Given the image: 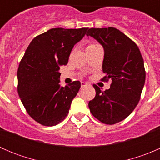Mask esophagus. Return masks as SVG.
I'll use <instances>...</instances> for the list:
<instances>
[{"label": "esophagus", "instance_id": "obj_1", "mask_svg": "<svg viewBox=\"0 0 160 160\" xmlns=\"http://www.w3.org/2000/svg\"><path fill=\"white\" fill-rule=\"evenodd\" d=\"M87 86H89V84L87 83H84V82H82L81 83V88H84V87H87Z\"/></svg>", "mask_w": 160, "mask_h": 160}]
</instances>
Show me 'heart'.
Returning a JSON list of instances; mask_svg holds the SVG:
<instances>
[{"mask_svg": "<svg viewBox=\"0 0 160 160\" xmlns=\"http://www.w3.org/2000/svg\"><path fill=\"white\" fill-rule=\"evenodd\" d=\"M100 46V45H99V44H98V43L91 42V43H90V44H88V47H87V49H91V48L96 47V46Z\"/></svg>", "mask_w": 160, "mask_h": 160, "instance_id": "heart-1", "label": "heart"}]
</instances>
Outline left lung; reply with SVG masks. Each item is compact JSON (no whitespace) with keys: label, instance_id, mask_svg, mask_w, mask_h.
Instances as JSON below:
<instances>
[{"label":"left lung","instance_id":"left-lung-1","mask_svg":"<svg viewBox=\"0 0 160 160\" xmlns=\"http://www.w3.org/2000/svg\"><path fill=\"white\" fill-rule=\"evenodd\" d=\"M87 35L104 47L102 69L106 75L101 80H111L110 89L104 91L93 85L96 95L88 106L98 120L114 125L126 118L139 101L146 80L143 58L137 45L115 28H92Z\"/></svg>","mask_w":160,"mask_h":160}]
</instances>
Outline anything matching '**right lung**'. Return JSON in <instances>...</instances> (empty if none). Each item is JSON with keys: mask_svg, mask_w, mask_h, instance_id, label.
<instances>
[{"mask_svg": "<svg viewBox=\"0 0 160 160\" xmlns=\"http://www.w3.org/2000/svg\"><path fill=\"white\" fill-rule=\"evenodd\" d=\"M88 29H49L32 39L21 59L18 93L28 114L38 123L54 126L68 114L80 82L60 87L59 69L67 65L71 50Z\"/></svg>", "mask_w": 160, "mask_h": 160, "instance_id": "right-lung-1", "label": "right lung"}]
</instances>
